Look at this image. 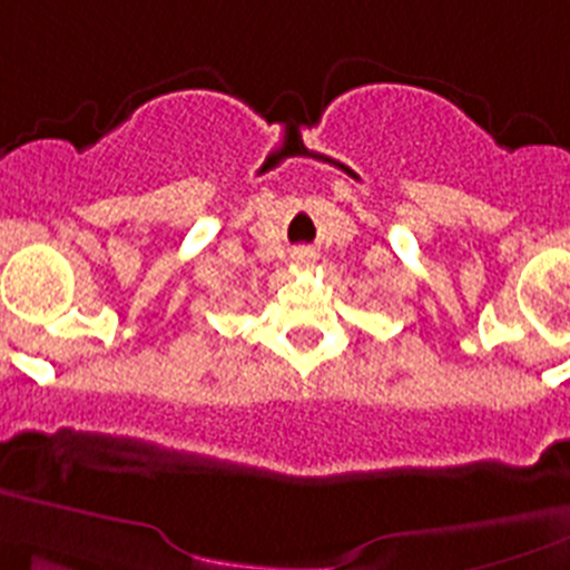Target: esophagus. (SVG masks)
I'll return each instance as SVG.
<instances>
[{"label":"esophagus","instance_id":"esophagus-1","mask_svg":"<svg viewBox=\"0 0 570 570\" xmlns=\"http://www.w3.org/2000/svg\"><path fill=\"white\" fill-rule=\"evenodd\" d=\"M299 259H302V254H299Z\"/></svg>","mask_w":570,"mask_h":570}]
</instances>
